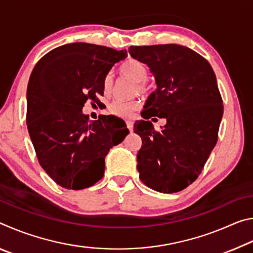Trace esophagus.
Returning <instances> with one entry per match:
<instances>
[{
  "label": "esophagus",
  "instance_id": "obj_1",
  "mask_svg": "<svg viewBox=\"0 0 253 253\" xmlns=\"http://www.w3.org/2000/svg\"><path fill=\"white\" fill-rule=\"evenodd\" d=\"M126 124H127L128 129H129V130L131 131V130H132V128H134V123H132L131 121H126Z\"/></svg>",
  "mask_w": 253,
  "mask_h": 253
}]
</instances>
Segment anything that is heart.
Segmentation results:
<instances>
[{"instance_id": "obj_1", "label": "heart", "mask_w": 253, "mask_h": 253, "mask_svg": "<svg viewBox=\"0 0 253 253\" xmlns=\"http://www.w3.org/2000/svg\"><path fill=\"white\" fill-rule=\"evenodd\" d=\"M119 72L121 75L131 79L134 83H137V88L140 92L147 91V85L144 81L147 79L148 68L142 61L137 59H127L119 66ZM105 93H108L111 89V78L110 76H107L104 79ZM140 102L138 100H122L117 99L111 102L109 106V111L111 114L116 115L119 117H129L136 109H138Z\"/></svg>"}]
</instances>
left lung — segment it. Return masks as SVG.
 I'll list each match as a JSON object with an SVG mask.
<instances>
[{
    "label": "left lung",
    "instance_id": "8db88e82",
    "mask_svg": "<svg viewBox=\"0 0 253 253\" xmlns=\"http://www.w3.org/2000/svg\"><path fill=\"white\" fill-rule=\"evenodd\" d=\"M129 53L146 63L157 84L143 119L134 124L142 137L139 177L161 193H176L199 177L217 142L223 102L215 74L202 55L184 45H131ZM155 116L167 119L161 131L148 121Z\"/></svg>",
    "mask_w": 253,
    "mask_h": 253
}]
</instances>
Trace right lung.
Segmentation results:
<instances>
[{
    "mask_svg": "<svg viewBox=\"0 0 253 253\" xmlns=\"http://www.w3.org/2000/svg\"><path fill=\"white\" fill-rule=\"evenodd\" d=\"M126 57V50L75 42L51 50L34 67L27 90L28 130L41 168L58 185L92 186L104 176L109 149L129 132L113 115L90 121L83 113L87 101L99 102L106 76Z\"/></svg>",
    "mask_w": 253,
    "mask_h": 253,
    "instance_id": "add662e5",
    "label": "right lung"
}]
</instances>
